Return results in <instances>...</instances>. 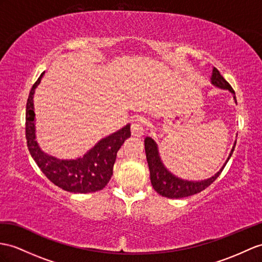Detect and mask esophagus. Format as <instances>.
<instances>
[{
    "label": "esophagus",
    "instance_id": "obj_1",
    "mask_svg": "<svg viewBox=\"0 0 262 262\" xmlns=\"http://www.w3.org/2000/svg\"><path fill=\"white\" fill-rule=\"evenodd\" d=\"M131 132L133 137H141L144 133V124L142 119H135L131 124Z\"/></svg>",
    "mask_w": 262,
    "mask_h": 262
}]
</instances>
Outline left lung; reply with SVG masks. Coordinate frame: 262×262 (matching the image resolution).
Masks as SVG:
<instances>
[{
    "mask_svg": "<svg viewBox=\"0 0 262 262\" xmlns=\"http://www.w3.org/2000/svg\"><path fill=\"white\" fill-rule=\"evenodd\" d=\"M211 82L212 84L221 89H226V90H229L234 94L231 85L229 84V82L226 81L225 78H223L221 73L219 72V70L216 68H213ZM233 99L235 101V103H237V98L233 97ZM234 146L235 144L233 145L228 160L226 161L225 165H223L218 173L205 181H186L174 177L164 168L160 156H159L158 146L156 142L153 141V139H151L150 137H146L144 139V149L146 155V161H148L150 170V180L153 189H155L160 195L170 198V199H179V198H186L201 192V191L207 189L210 184L213 183L216 178L220 176L223 168L226 167L227 162L229 161V159L232 156Z\"/></svg>",
    "mask_w": 262,
    "mask_h": 262,
    "instance_id": "1",
    "label": "left lung"
}]
</instances>
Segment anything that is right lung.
I'll return each instance as SVG.
<instances>
[{
  "label": "right lung",
  "mask_w": 262,
  "mask_h": 262,
  "mask_svg": "<svg viewBox=\"0 0 262 262\" xmlns=\"http://www.w3.org/2000/svg\"><path fill=\"white\" fill-rule=\"evenodd\" d=\"M44 72L32 86L25 113V138L28 149L37 167L48 179L59 188L74 193H90L103 189L113 174L117 153L127 138L131 137L127 124L118 132L102 139L93 148L76 160H60L48 156L35 141L33 94Z\"/></svg>",
  "instance_id": "obj_1"
}]
</instances>
